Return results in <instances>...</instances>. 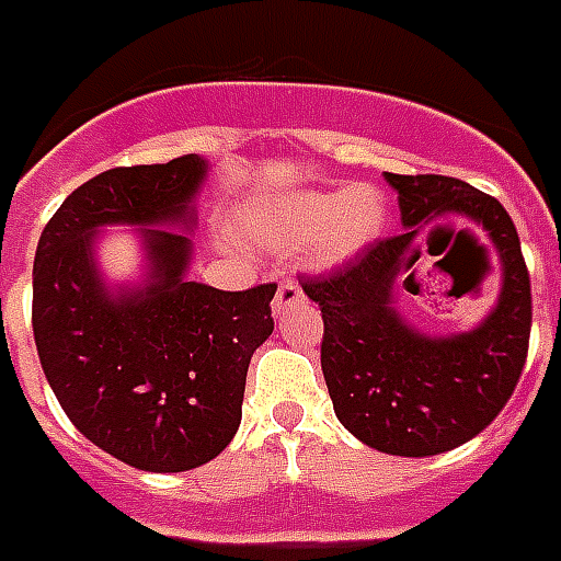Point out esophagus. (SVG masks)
I'll return each mask as SVG.
<instances>
[{
  "label": "esophagus",
  "mask_w": 561,
  "mask_h": 561,
  "mask_svg": "<svg viewBox=\"0 0 561 561\" xmlns=\"http://www.w3.org/2000/svg\"><path fill=\"white\" fill-rule=\"evenodd\" d=\"M305 298V293H301V286L296 284V280H280V286H277L275 293V301H272V310L275 313H284L286 307L298 305Z\"/></svg>",
  "instance_id": "esophagus-1"
}]
</instances>
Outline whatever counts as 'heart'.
I'll list each match as a JSON object with an SVG mask.
<instances>
[{
	"label": "heart",
	"instance_id": "b5f03b06",
	"mask_svg": "<svg viewBox=\"0 0 561 561\" xmlns=\"http://www.w3.org/2000/svg\"><path fill=\"white\" fill-rule=\"evenodd\" d=\"M385 225L387 197L373 185L310 188L277 209L268 236L277 245H316V254L334 263L376 242Z\"/></svg>",
	"mask_w": 561,
	"mask_h": 561
}]
</instances>
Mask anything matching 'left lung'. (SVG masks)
Listing matches in <instances>:
<instances>
[{
    "mask_svg": "<svg viewBox=\"0 0 561 561\" xmlns=\"http://www.w3.org/2000/svg\"><path fill=\"white\" fill-rule=\"evenodd\" d=\"M405 230L378 239L328 275L301 277L322 310V376L340 423L366 446L423 458L467 444L515 393L529 352L533 289L515 221L496 197L440 174H385ZM437 215H467L504 260L495 313L470 335L423 337L392 310V284L413 291V236Z\"/></svg>",
    "mask_w": 561,
    "mask_h": 561,
    "instance_id": "1",
    "label": "left lung"
}]
</instances>
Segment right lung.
<instances>
[{"label": "right lung", "mask_w": 561, "mask_h": 561, "mask_svg": "<svg viewBox=\"0 0 561 561\" xmlns=\"http://www.w3.org/2000/svg\"><path fill=\"white\" fill-rule=\"evenodd\" d=\"M206 174L201 156L112 168L58 206L37 242L32 328L44 376L70 423L150 473L206 465L233 440L251 355L275 331L277 284L225 293L185 280L180 230H145L153 284L112 298L94 268L103 225H180Z\"/></svg>", "instance_id": "obj_1"}]
</instances>
